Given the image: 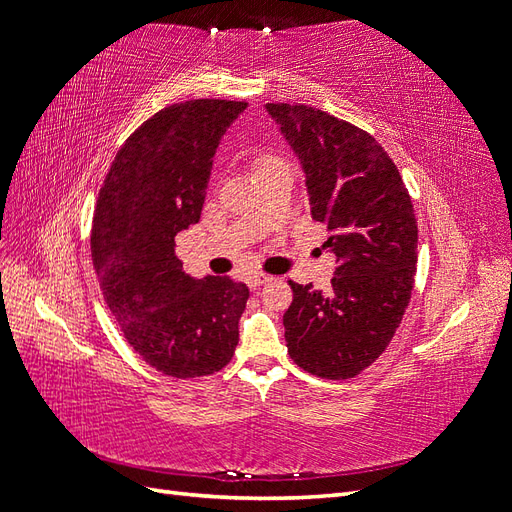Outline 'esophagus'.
<instances>
[{
  "instance_id": "1",
  "label": "esophagus",
  "mask_w": 512,
  "mask_h": 512,
  "mask_svg": "<svg viewBox=\"0 0 512 512\" xmlns=\"http://www.w3.org/2000/svg\"><path fill=\"white\" fill-rule=\"evenodd\" d=\"M273 280L271 275H267V273H252V275H247V286L250 288H260V286H265V284H269Z\"/></svg>"
}]
</instances>
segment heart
<instances>
[{"label": "heart", "instance_id": "b5f03b06", "mask_svg": "<svg viewBox=\"0 0 512 512\" xmlns=\"http://www.w3.org/2000/svg\"><path fill=\"white\" fill-rule=\"evenodd\" d=\"M267 162H271V160H262V162H260V164H267Z\"/></svg>", "mask_w": 512, "mask_h": 512}]
</instances>
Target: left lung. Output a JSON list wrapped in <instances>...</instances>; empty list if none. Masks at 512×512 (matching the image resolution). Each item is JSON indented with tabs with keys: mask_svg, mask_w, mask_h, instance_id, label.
I'll return each mask as SVG.
<instances>
[{
	"mask_svg": "<svg viewBox=\"0 0 512 512\" xmlns=\"http://www.w3.org/2000/svg\"><path fill=\"white\" fill-rule=\"evenodd\" d=\"M265 111L301 162L309 211L327 228L331 290L294 284L284 314L290 359L309 374L346 380L389 346L410 301L418 228L397 166L374 136L303 104Z\"/></svg>",
	"mask_w": 512,
	"mask_h": 512,
	"instance_id": "obj_1",
	"label": "left lung"
}]
</instances>
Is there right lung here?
<instances>
[{
    "label": "right lung",
    "instance_id": "right-lung-1",
    "mask_svg": "<svg viewBox=\"0 0 512 512\" xmlns=\"http://www.w3.org/2000/svg\"><path fill=\"white\" fill-rule=\"evenodd\" d=\"M245 102L166 106L119 149L100 190L91 256L104 301L128 344L173 378L222 369L239 344L250 288L232 277H192L177 232L198 224L215 151Z\"/></svg>",
    "mask_w": 512,
    "mask_h": 512
}]
</instances>
